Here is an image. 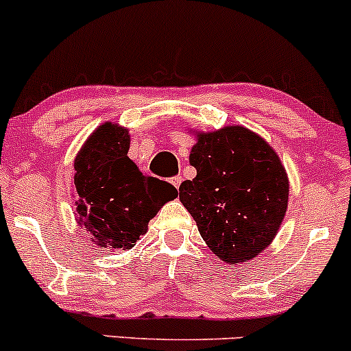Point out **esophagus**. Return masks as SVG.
Returning <instances> with one entry per match:
<instances>
[{
	"label": "esophagus",
	"instance_id": "obj_1",
	"mask_svg": "<svg viewBox=\"0 0 351 351\" xmlns=\"http://www.w3.org/2000/svg\"><path fill=\"white\" fill-rule=\"evenodd\" d=\"M171 184H172V186H174L176 189H179V187H180V184H182V177H180V176L172 177V179H171Z\"/></svg>",
	"mask_w": 351,
	"mask_h": 351
}]
</instances>
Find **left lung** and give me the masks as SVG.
<instances>
[{
  "label": "left lung",
  "mask_w": 351,
  "mask_h": 351,
  "mask_svg": "<svg viewBox=\"0 0 351 351\" xmlns=\"http://www.w3.org/2000/svg\"><path fill=\"white\" fill-rule=\"evenodd\" d=\"M197 137L189 157L197 176L184 180L177 195L219 258L250 261L274 240L285 217V169L262 137L240 125Z\"/></svg>",
  "instance_id": "1"
}]
</instances>
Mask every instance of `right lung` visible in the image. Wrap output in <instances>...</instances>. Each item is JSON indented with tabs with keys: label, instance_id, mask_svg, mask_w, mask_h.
Instances as JSON below:
<instances>
[{
	"label": "right lung",
	"instance_id": "right-lung-1",
	"mask_svg": "<svg viewBox=\"0 0 351 351\" xmlns=\"http://www.w3.org/2000/svg\"><path fill=\"white\" fill-rule=\"evenodd\" d=\"M129 134L116 124H104L89 137L76 157L74 186L77 220L99 247L132 249L147 223L177 189L144 174L128 157Z\"/></svg>",
	"mask_w": 351,
	"mask_h": 351
}]
</instances>
